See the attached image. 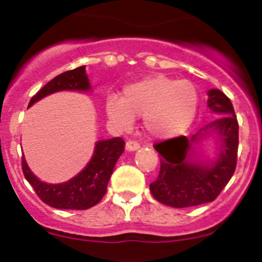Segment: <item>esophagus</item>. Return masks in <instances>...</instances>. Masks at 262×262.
<instances>
[{
    "label": "esophagus",
    "mask_w": 262,
    "mask_h": 262,
    "mask_svg": "<svg viewBox=\"0 0 262 262\" xmlns=\"http://www.w3.org/2000/svg\"><path fill=\"white\" fill-rule=\"evenodd\" d=\"M140 148L139 143L134 142V140H129V142H126L125 144V149L129 150V152H134V150H138Z\"/></svg>",
    "instance_id": "1"
}]
</instances>
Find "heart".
<instances>
[{
	"mask_svg": "<svg viewBox=\"0 0 262 262\" xmlns=\"http://www.w3.org/2000/svg\"><path fill=\"white\" fill-rule=\"evenodd\" d=\"M200 94L196 85L166 75L126 85L123 96L106 98L108 118L120 129H129L136 117H143L145 130L157 139H169L188 130L196 119Z\"/></svg>",
	"mask_w": 262,
	"mask_h": 262,
	"instance_id": "1",
	"label": "heart"
}]
</instances>
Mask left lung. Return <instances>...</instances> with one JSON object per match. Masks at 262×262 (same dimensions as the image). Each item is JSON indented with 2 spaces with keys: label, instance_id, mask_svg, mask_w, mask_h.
<instances>
[{
  "label": "left lung",
  "instance_id": "obj_1",
  "mask_svg": "<svg viewBox=\"0 0 262 262\" xmlns=\"http://www.w3.org/2000/svg\"><path fill=\"white\" fill-rule=\"evenodd\" d=\"M207 106L216 120L187 138L182 136L154 145L161 156L159 176L149 188L158 202L174 208L212 202L233 176L238 148V123L232 103L221 90L207 92ZM213 138L216 156L200 152L203 140Z\"/></svg>",
  "mask_w": 262,
  "mask_h": 262
}]
</instances>
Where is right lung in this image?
<instances>
[{
  "instance_id": "right-lung-1",
  "label": "right lung",
  "mask_w": 262,
  "mask_h": 262,
  "mask_svg": "<svg viewBox=\"0 0 262 262\" xmlns=\"http://www.w3.org/2000/svg\"><path fill=\"white\" fill-rule=\"evenodd\" d=\"M59 92H92L85 66L65 71L55 76L29 103L34 105L45 96ZM124 140L119 137L98 140L89 163L75 177L62 183H46L32 173L25 156H22V172L42 202L60 210H88L101 201L106 192L115 163L124 152Z\"/></svg>"
}]
</instances>
